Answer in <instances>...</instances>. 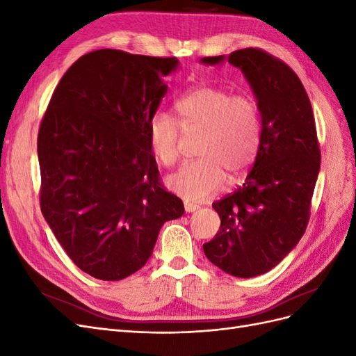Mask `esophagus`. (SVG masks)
I'll use <instances>...</instances> for the list:
<instances>
[{"label": "esophagus", "mask_w": 356, "mask_h": 356, "mask_svg": "<svg viewBox=\"0 0 356 356\" xmlns=\"http://www.w3.org/2000/svg\"><path fill=\"white\" fill-rule=\"evenodd\" d=\"M184 209H186V212H195V211H197V209H199V204L186 202V203H184Z\"/></svg>", "instance_id": "obj_1"}]
</instances>
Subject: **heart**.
Listing matches in <instances>:
<instances>
[{"mask_svg": "<svg viewBox=\"0 0 356 356\" xmlns=\"http://www.w3.org/2000/svg\"><path fill=\"white\" fill-rule=\"evenodd\" d=\"M182 129H203L202 159L182 163L166 178V186L186 200L199 202L222 190L229 172L241 175L252 165L261 143V120L257 104L218 86H197L175 102ZM148 145L160 165L178 159L179 126L166 113H156L147 124Z\"/></svg>", "mask_w": 356, "mask_h": 356, "instance_id": "heart-1", "label": "heart"}]
</instances>
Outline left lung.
<instances>
[{
    "label": "left lung",
    "instance_id": "8db88e82",
    "mask_svg": "<svg viewBox=\"0 0 356 356\" xmlns=\"http://www.w3.org/2000/svg\"><path fill=\"white\" fill-rule=\"evenodd\" d=\"M227 60L250 83L261 117V143L242 187L215 202L221 225L203 245L208 260L236 277L272 270L305 234L321 169L315 117L297 74L260 49L202 58Z\"/></svg>",
    "mask_w": 356,
    "mask_h": 356
}]
</instances>
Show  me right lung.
<instances>
[{
  "label": "right lung",
  "instance_id": "obj_1",
  "mask_svg": "<svg viewBox=\"0 0 356 356\" xmlns=\"http://www.w3.org/2000/svg\"><path fill=\"white\" fill-rule=\"evenodd\" d=\"M177 58L102 49L75 60L38 132L41 212L74 264L101 281L144 267L166 221L184 213L161 187L147 124Z\"/></svg>",
  "mask_w": 356,
  "mask_h": 356
}]
</instances>
